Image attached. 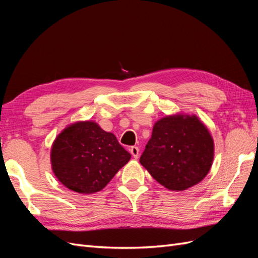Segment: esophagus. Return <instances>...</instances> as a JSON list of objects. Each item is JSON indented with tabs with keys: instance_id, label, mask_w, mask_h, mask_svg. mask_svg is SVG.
<instances>
[{
	"instance_id": "1",
	"label": "esophagus",
	"mask_w": 258,
	"mask_h": 258,
	"mask_svg": "<svg viewBox=\"0 0 258 258\" xmlns=\"http://www.w3.org/2000/svg\"><path fill=\"white\" fill-rule=\"evenodd\" d=\"M130 153H131L132 156H134L135 158H138V157H139V153H140L139 147H138V146H132V147H130Z\"/></svg>"
}]
</instances>
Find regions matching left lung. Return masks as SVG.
Instances as JSON below:
<instances>
[{"instance_id":"left-lung-1","label":"left lung","mask_w":258,"mask_h":258,"mask_svg":"<svg viewBox=\"0 0 258 258\" xmlns=\"http://www.w3.org/2000/svg\"><path fill=\"white\" fill-rule=\"evenodd\" d=\"M214 156L213 139L196 116H168L154 124L141 165L170 190H185L206 177Z\"/></svg>"}]
</instances>
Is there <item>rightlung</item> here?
Returning a JSON list of instances; mask_svg holds the SVG:
<instances>
[{"label": "right lung", "instance_id": "obj_1", "mask_svg": "<svg viewBox=\"0 0 258 258\" xmlns=\"http://www.w3.org/2000/svg\"><path fill=\"white\" fill-rule=\"evenodd\" d=\"M50 158L54 175L66 187L92 194L104 188L131 155L98 123L80 121L54 140Z\"/></svg>", "mask_w": 258, "mask_h": 258}]
</instances>
